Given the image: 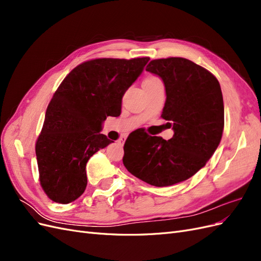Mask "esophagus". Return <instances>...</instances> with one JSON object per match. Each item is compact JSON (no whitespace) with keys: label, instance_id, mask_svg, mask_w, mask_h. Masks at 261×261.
I'll return each mask as SVG.
<instances>
[{"label":"esophagus","instance_id":"34e87169","mask_svg":"<svg viewBox=\"0 0 261 261\" xmlns=\"http://www.w3.org/2000/svg\"><path fill=\"white\" fill-rule=\"evenodd\" d=\"M125 140H126V136H121L120 138H118V144H120L121 146H123L124 143H125Z\"/></svg>","mask_w":261,"mask_h":261}]
</instances>
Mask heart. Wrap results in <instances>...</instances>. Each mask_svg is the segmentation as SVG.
I'll use <instances>...</instances> for the list:
<instances>
[{"label":"heart","instance_id":"b5f03b06","mask_svg":"<svg viewBox=\"0 0 261 261\" xmlns=\"http://www.w3.org/2000/svg\"><path fill=\"white\" fill-rule=\"evenodd\" d=\"M152 82H159V80H158V78H156V77H154V76H150V77L146 78L145 82H144V84H147V83H152Z\"/></svg>","mask_w":261,"mask_h":261}]
</instances>
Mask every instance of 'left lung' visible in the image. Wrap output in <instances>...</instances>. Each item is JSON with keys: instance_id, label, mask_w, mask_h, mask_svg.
Listing matches in <instances>:
<instances>
[{"instance_id": "8db88e82", "label": "left lung", "mask_w": 261, "mask_h": 261, "mask_svg": "<svg viewBox=\"0 0 261 261\" xmlns=\"http://www.w3.org/2000/svg\"><path fill=\"white\" fill-rule=\"evenodd\" d=\"M164 83L161 117L174 135L127 138L123 163L134 176L156 187L186 180L206 165L224 127V106L215 75L183 58L152 60L146 67Z\"/></svg>"}]
</instances>
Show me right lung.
<instances>
[{"instance_id":"1","label":"right lung","mask_w":261,"mask_h":261,"mask_svg":"<svg viewBox=\"0 0 261 261\" xmlns=\"http://www.w3.org/2000/svg\"><path fill=\"white\" fill-rule=\"evenodd\" d=\"M149 58L94 59L70 72L54 92L36 141L39 179L49 198L69 203L85 192L86 164L113 143L100 134L107 116L121 114L122 98Z\"/></svg>"}]
</instances>
